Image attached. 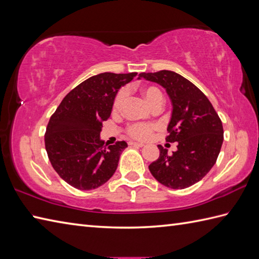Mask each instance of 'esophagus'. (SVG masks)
Here are the masks:
<instances>
[{"label":"esophagus","instance_id":"1","mask_svg":"<svg viewBox=\"0 0 259 259\" xmlns=\"http://www.w3.org/2000/svg\"><path fill=\"white\" fill-rule=\"evenodd\" d=\"M130 146H135V147H144L145 145L142 142H135V141H130L129 142Z\"/></svg>","mask_w":259,"mask_h":259}]
</instances>
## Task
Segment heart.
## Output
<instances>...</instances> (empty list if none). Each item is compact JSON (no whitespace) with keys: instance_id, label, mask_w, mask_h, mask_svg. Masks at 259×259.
Wrapping results in <instances>:
<instances>
[{"instance_id":"obj_1","label":"heart","mask_w":259,"mask_h":259,"mask_svg":"<svg viewBox=\"0 0 259 259\" xmlns=\"http://www.w3.org/2000/svg\"><path fill=\"white\" fill-rule=\"evenodd\" d=\"M142 95L146 98V100L149 102L152 107H156L158 104H162L163 102V96L161 91L156 87H147L142 89ZM126 98V90L121 89L117 96H115L113 100V111H119L122 107V104ZM156 129V125L153 123H144V122H135L130 123L126 126V134L130 136L131 138L138 139V140H144L147 139L148 137L151 135L153 130Z\"/></svg>"}]
</instances>
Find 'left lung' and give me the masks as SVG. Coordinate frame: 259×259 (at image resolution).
I'll return each mask as SVG.
<instances>
[{
    "instance_id": "left-lung-1",
    "label": "left lung",
    "mask_w": 259,
    "mask_h": 259,
    "mask_svg": "<svg viewBox=\"0 0 259 259\" xmlns=\"http://www.w3.org/2000/svg\"><path fill=\"white\" fill-rule=\"evenodd\" d=\"M140 78L166 89L172 102L166 141L178 142V150L168 155L159 145L160 155L150 163L151 175L172 189L195 185L216 163L224 140L221 118L208 98L189 80L174 71L140 73ZM139 78V79H140Z\"/></svg>"
}]
</instances>
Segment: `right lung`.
<instances>
[{
    "label": "right lung",
    "mask_w": 259,
    "mask_h": 259,
    "mask_svg": "<svg viewBox=\"0 0 259 259\" xmlns=\"http://www.w3.org/2000/svg\"><path fill=\"white\" fill-rule=\"evenodd\" d=\"M137 75L104 72L71 90L49 121L45 144L53 169L65 183L80 190L96 189L112 177L125 141L104 146L103 121L111 114L121 87Z\"/></svg>",
    "instance_id": "right-lung-1"
}]
</instances>
